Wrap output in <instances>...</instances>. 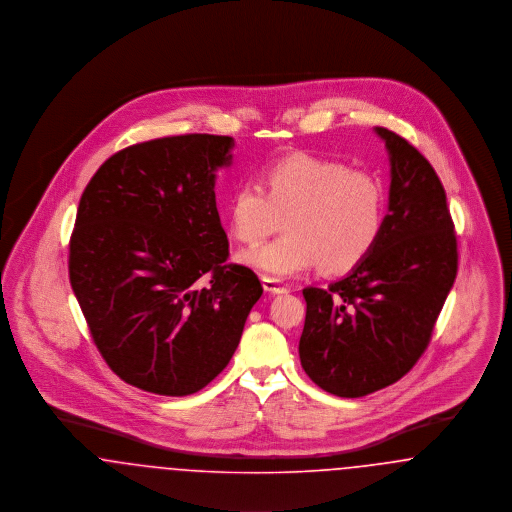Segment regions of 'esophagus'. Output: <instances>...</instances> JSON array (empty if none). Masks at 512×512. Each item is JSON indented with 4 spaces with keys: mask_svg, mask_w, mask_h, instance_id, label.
Masks as SVG:
<instances>
[{
    "mask_svg": "<svg viewBox=\"0 0 512 512\" xmlns=\"http://www.w3.org/2000/svg\"><path fill=\"white\" fill-rule=\"evenodd\" d=\"M263 290L267 293H272V295L288 292L282 284H278V280H272V278H263Z\"/></svg>",
    "mask_w": 512,
    "mask_h": 512,
    "instance_id": "34e87169",
    "label": "esophagus"
}]
</instances>
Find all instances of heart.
Instances as JSON below:
<instances>
[{
  "instance_id": "1",
  "label": "heart",
  "mask_w": 512,
  "mask_h": 512,
  "mask_svg": "<svg viewBox=\"0 0 512 512\" xmlns=\"http://www.w3.org/2000/svg\"><path fill=\"white\" fill-rule=\"evenodd\" d=\"M259 184H240L226 217L232 236L247 245L263 242L284 219L282 238L240 255L265 278L286 280L322 265L343 274L380 240L386 194L372 172L297 151L265 165Z\"/></svg>"
}]
</instances>
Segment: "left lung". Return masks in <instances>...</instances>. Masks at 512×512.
I'll use <instances>...</instances> for the list:
<instances>
[{"instance_id": "8db88e82", "label": "left lung", "mask_w": 512, "mask_h": 512, "mask_svg": "<svg viewBox=\"0 0 512 512\" xmlns=\"http://www.w3.org/2000/svg\"><path fill=\"white\" fill-rule=\"evenodd\" d=\"M374 132L390 157L380 240L326 290H303L301 366L338 397L382 390L413 368L457 276V238L434 167L395 132L382 126Z\"/></svg>"}]
</instances>
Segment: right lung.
<instances>
[{"label":"right lung","mask_w":512,"mask_h":512,"mask_svg":"<svg viewBox=\"0 0 512 512\" xmlns=\"http://www.w3.org/2000/svg\"><path fill=\"white\" fill-rule=\"evenodd\" d=\"M232 149L234 138L213 134L126 147L80 197L71 286L101 357L134 388L171 397L205 388L263 295L251 268L226 265L215 184Z\"/></svg>","instance_id":"1"}]
</instances>
